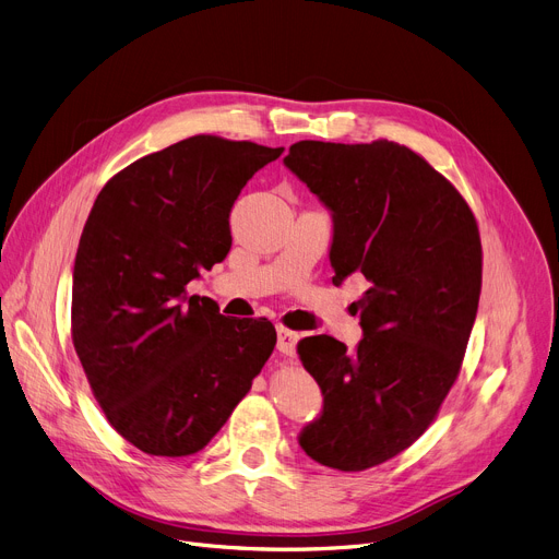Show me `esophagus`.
Instances as JSON below:
<instances>
[{"instance_id": "34e87169", "label": "esophagus", "mask_w": 559, "mask_h": 559, "mask_svg": "<svg viewBox=\"0 0 559 559\" xmlns=\"http://www.w3.org/2000/svg\"><path fill=\"white\" fill-rule=\"evenodd\" d=\"M298 338H300L298 334L286 330V326H282V324H277V349L282 354L293 356L295 354V343H298Z\"/></svg>"}]
</instances>
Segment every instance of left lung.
Listing matches in <instances>:
<instances>
[{
	"mask_svg": "<svg viewBox=\"0 0 559 559\" xmlns=\"http://www.w3.org/2000/svg\"><path fill=\"white\" fill-rule=\"evenodd\" d=\"M284 167L332 214V282L366 275L354 349L307 336L322 408L298 436L316 463L364 472L408 449L461 370L480 298V237L463 195L395 142L293 144Z\"/></svg>",
	"mask_w": 559,
	"mask_h": 559,
	"instance_id": "1",
	"label": "left lung"
}]
</instances>
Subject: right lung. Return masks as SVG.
<instances>
[{"mask_svg": "<svg viewBox=\"0 0 559 559\" xmlns=\"http://www.w3.org/2000/svg\"><path fill=\"white\" fill-rule=\"evenodd\" d=\"M284 148L195 135L96 195L72 275V338L115 431L151 455H193L221 431L277 343L185 286L233 246L229 210Z\"/></svg>", "mask_w": 559, "mask_h": 559, "instance_id": "add662e5", "label": "right lung"}]
</instances>
